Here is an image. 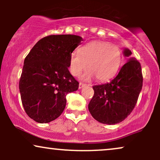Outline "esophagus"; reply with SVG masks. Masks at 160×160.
Segmentation results:
<instances>
[{"label": "esophagus", "instance_id": "obj_1", "mask_svg": "<svg viewBox=\"0 0 160 160\" xmlns=\"http://www.w3.org/2000/svg\"><path fill=\"white\" fill-rule=\"evenodd\" d=\"M86 84L85 83H82V82H80L79 83V89H82V88H83L84 86H86Z\"/></svg>", "mask_w": 160, "mask_h": 160}]
</instances>
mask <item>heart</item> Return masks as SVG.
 Masks as SVG:
<instances>
[{"label": "heart", "instance_id": "1", "mask_svg": "<svg viewBox=\"0 0 160 160\" xmlns=\"http://www.w3.org/2000/svg\"><path fill=\"white\" fill-rule=\"evenodd\" d=\"M122 55L117 46L104 41H92L84 45L79 52H73L70 56V70L74 76H78L87 66L82 76L84 80L94 78L104 81L113 78L122 62Z\"/></svg>", "mask_w": 160, "mask_h": 160}]
</instances>
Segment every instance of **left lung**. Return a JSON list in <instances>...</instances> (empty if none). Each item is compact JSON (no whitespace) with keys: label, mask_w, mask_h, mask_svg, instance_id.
<instances>
[{"label":"left lung","mask_w":160,"mask_h":160,"mask_svg":"<svg viewBox=\"0 0 160 160\" xmlns=\"http://www.w3.org/2000/svg\"><path fill=\"white\" fill-rule=\"evenodd\" d=\"M123 54L128 57L132 52L125 49ZM142 85L140 62L131 58L109 82L92 86L94 95L88 106L91 115L104 124L122 122L133 111Z\"/></svg>","instance_id":"obj_1"}]
</instances>
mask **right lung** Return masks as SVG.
Returning <instances> with one entry per match:
<instances>
[{
	"mask_svg": "<svg viewBox=\"0 0 160 160\" xmlns=\"http://www.w3.org/2000/svg\"><path fill=\"white\" fill-rule=\"evenodd\" d=\"M82 38L73 34L40 39L25 57L19 80L22 103L30 118L47 123L58 118L66 105V95L79 82L70 74V56Z\"/></svg>",
	"mask_w": 160,
	"mask_h": 160,
	"instance_id": "1",
	"label": "right lung"
}]
</instances>
